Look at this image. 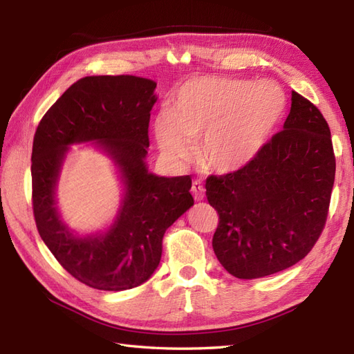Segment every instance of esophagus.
Wrapping results in <instances>:
<instances>
[{
  "mask_svg": "<svg viewBox=\"0 0 354 354\" xmlns=\"http://www.w3.org/2000/svg\"><path fill=\"white\" fill-rule=\"evenodd\" d=\"M192 193L194 201H202L205 196V189L201 181H193L192 184Z\"/></svg>",
  "mask_w": 354,
  "mask_h": 354,
  "instance_id": "34e87169",
  "label": "esophagus"
}]
</instances>
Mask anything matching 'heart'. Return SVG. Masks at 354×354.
Listing matches in <instances>:
<instances>
[{"instance_id":"b5f03b06","label":"heart","mask_w":354,"mask_h":354,"mask_svg":"<svg viewBox=\"0 0 354 354\" xmlns=\"http://www.w3.org/2000/svg\"><path fill=\"white\" fill-rule=\"evenodd\" d=\"M288 109V97L275 82L228 77H194L173 95L170 111L153 122L162 156L181 161L198 138L196 155L214 171L250 164L272 138Z\"/></svg>"}]
</instances>
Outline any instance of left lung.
Wrapping results in <instances>:
<instances>
[{
	"label": "left lung",
	"mask_w": 354,
	"mask_h": 354,
	"mask_svg": "<svg viewBox=\"0 0 354 354\" xmlns=\"http://www.w3.org/2000/svg\"><path fill=\"white\" fill-rule=\"evenodd\" d=\"M336 161L321 111L292 91L283 131L242 169L208 176L219 225L213 250L231 275L252 280L303 260L327 221Z\"/></svg>",
	"instance_id": "8db88e82"
}]
</instances>
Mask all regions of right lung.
<instances>
[{
	"label": "right lung",
	"instance_id": "add662e5",
	"mask_svg": "<svg viewBox=\"0 0 354 354\" xmlns=\"http://www.w3.org/2000/svg\"><path fill=\"white\" fill-rule=\"evenodd\" d=\"M156 84L137 76H88L45 112L32 150V201L44 243L76 280L99 290L147 281L160 265L162 237L193 204L192 178L156 176L145 162ZM96 143L125 184L118 219L103 235L74 236L57 212L54 192L68 146Z\"/></svg>",
	"mask_w": 354,
	"mask_h": 354
}]
</instances>
